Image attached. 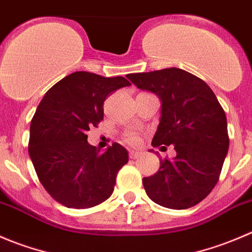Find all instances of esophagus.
I'll return each instance as SVG.
<instances>
[{
	"instance_id": "obj_1",
	"label": "esophagus",
	"mask_w": 252,
	"mask_h": 252,
	"mask_svg": "<svg viewBox=\"0 0 252 252\" xmlns=\"http://www.w3.org/2000/svg\"><path fill=\"white\" fill-rule=\"evenodd\" d=\"M139 156H141V153H139V152L129 151V153H128V157H129V158H131V159H137Z\"/></svg>"
}]
</instances>
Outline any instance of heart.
I'll list each match as a JSON object with an SVG mask.
<instances>
[{"label": "heart", "instance_id": "1", "mask_svg": "<svg viewBox=\"0 0 252 252\" xmlns=\"http://www.w3.org/2000/svg\"><path fill=\"white\" fill-rule=\"evenodd\" d=\"M125 141L128 142V143H137L139 141V136L136 132H129V133L126 134Z\"/></svg>", "mask_w": 252, "mask_h": 252}]
</instances>
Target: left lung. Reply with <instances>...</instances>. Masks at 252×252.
Wrapping results in <instances>:
<instances>
[{
    "label": "left lung",
    "instance_id": "obj_1",
    "mask_svg": "<svg viewBox=\"0 0 252 252\" xmlns=\"http://www.w3.org/2000/svg\"><path fill=\"white\" fill-rule=\"evenodd\" d=\"M127 78L160 98V123L152 146L173 144L176 151L175 158L160 159L159 170L143 178L147 195L171 210L193 207L218 183L228 153L223 108L206 82L176 67L131 73Z\"/></svg>",
    "mask_w": 252,
    "mask_h": 252
}]
</instances>
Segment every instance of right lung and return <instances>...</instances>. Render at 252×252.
<instances>
[{
	"mask_svg": "<svg viewBox=\"0 0 252 252\" xmlns=\"http://www.w3.org/2000/svg\"><path fill=\"white\" fill-rule=\"evenodd\" d=\"M129 84L120 76L74 72L52 86L39 104L28 152L41 185L61 205L91 208L113 193L128 153L119 143L100 153L87 142V131L103 120L105 99Z\"/></svg>",
	"mask_w": 252,
	"mask_h": 252,
	"instance_id": "add662e5",
	"label": "right lung"
}]
</instances>
